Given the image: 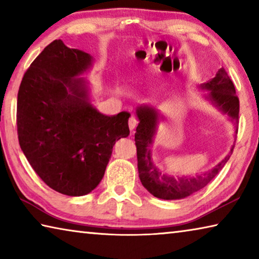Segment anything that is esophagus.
Returning a JSON list of instances; mask_svg holds the SVG:
<instances>
[{
	"label": "esophagus",
	"instance_id": "34e87169",
	"mask_svg": "<svg viewBox=\"0 0 259 259\" xmlns=\"http://www.w3.org/2000/svg\"><path fill=\"white\" fill-rule=\"evenodd\" d=\"M128 124H129L130 131H134L135 128H136V125H137V120H136L135 116H131L130 117L129 121H128Z\"/></svg>",
	"mask_w": 259,
	"mask_h": 259
}]
</instances>
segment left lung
<instances>
[{
  "mask_svg": "<svg viewBox=\"0 0 259 259\" xmlns=\"http://www.w3.org/2000/svg\"><path fill=\"white\" fill-rule=\"evenodd\" d=\"M200 89L208 91L205 95V99H208L214 107H217L224 114H227L231 120L234 121L236 128L235 133L238 134L239 98L235 95L233 82L225 69L223 67L218 69L216 76L208 82L202 83L200 85ZM136 114L139 120L135 134L139 178L143 186L155 198L163 200H179L200 191L217 176L233 152L234 145L232 146L229 154L216 166H213L209 171L195 175V176L174 177L168 174H163L154 164L151 153L153 138H154L156 126L160 117L162 119V115H160L159 111L155 107L148 106V105H140L136 109Z\"/></svg>",
  "mask_w": 259,
  "mask_h": 259,
  "instance_id": "8db88e82",
  "label": "left lung"
}]
</instances>
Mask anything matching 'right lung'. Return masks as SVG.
I'll return each mask as SVG.
<instances>
[{
	"label": "right lung",
	"mask_w": 259,
	"mask_h": 259,
	"mask_svg": "<svg viewBox=\"0 0 259 259\" xmlns=\"http://www.w3.org/2000/svg\"><path fill=\"white\" fill-rule=\"evenodd\" d=\"M93 61L87 52L55 40L30 64L18 91L21 151L48 186L68 196L98 186L114 144L130 133V113L108 116L91 105L85 81L77 76Z\"/></svg>",
	"instance_id": "obj_1"
}]
</instances>
